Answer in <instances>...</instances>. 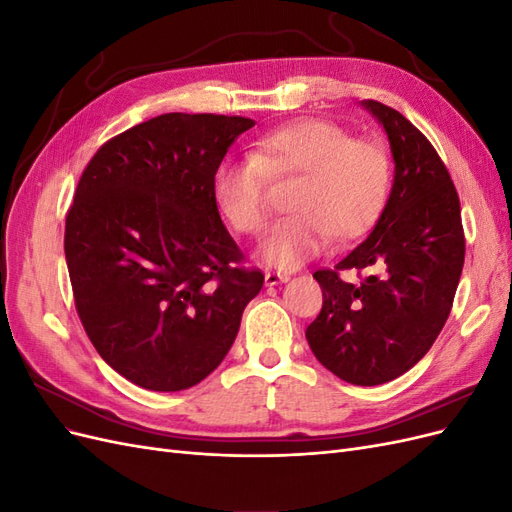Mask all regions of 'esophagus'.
I'll use <instances>...</instances> for the list:
<instances>
[{"label":"esophagus","mask_w":512,"mask_h":512,"mask_svg":"<svg viewBox=\"0 0 512 512\" xmlns=\"http://www.w3.org/2000/svg\"><path fill=\"white\" fill-rule=\"evenodd\" d=\"M288 280H290V275H286V273L269 271V273L265 275V284H267V286H277V284H284V282H288Z\"/></svg>","instance_id":"esophagus-1"}]
</instances>
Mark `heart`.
<instances>
[{"mask_svg":"<svg viewBox=\"0 0 512 512\" xmlns=\"http://www.w3.org/2000/svg\"><path fill=\"white\" fill-rule=\"evenodd\" d=\"M299 179L288 218L260 245L277 269H299L329 250L335 235L354 241L376 224L391 192V158L382 143L352 138L339 123L305 117L262 134L250 158L215 170V203L239 235L256 237L269 222V181Z\"/></svg>","mask_w":512,"mask_h":512,"instance_id":"obj_1","label":"heart"}]
</instances>
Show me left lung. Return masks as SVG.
<instances>
[{
  "mask_svg": "<svg viewBox=\"0 0 512 512\" xmlns=\"http://www.w3.org/2000/svg\"><path fill=\"white\" fill-rule=\"evenodd\" d=\"M389 136L393 188L371 235L314 273L322 309L305 337L337 378L376 386L406 374L436 342L451 314L466 256L459 196L421 130L376 100H363ZM363 272L361 285L338 273Z\"/></svg>",
  "mask_w": 512,
  "mask_h": 512,
  "instance_id": "1",
  "label": "left lung"
}]
</instances>
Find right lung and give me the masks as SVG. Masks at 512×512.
I'll return each instance as SVG.
<instances>
[{
	"label": "right lung",
	"instance_id": "add662e5",
	"mask_svg": "<svg viewBox=\"0 0 512 512\" xmlns=\"http://www.w3.org/2000/svg\"><path fill=\"white\" fill-rule=\"evenodd\" d=\"M254 119L166 113L106 141L66 215L74 305L91 344L126 380L173 393L228 354L265 275L241 267L213 194Z\"/></svg>",
	"mask_w": 512,
	"mask_h": 512
}]
</instances>
